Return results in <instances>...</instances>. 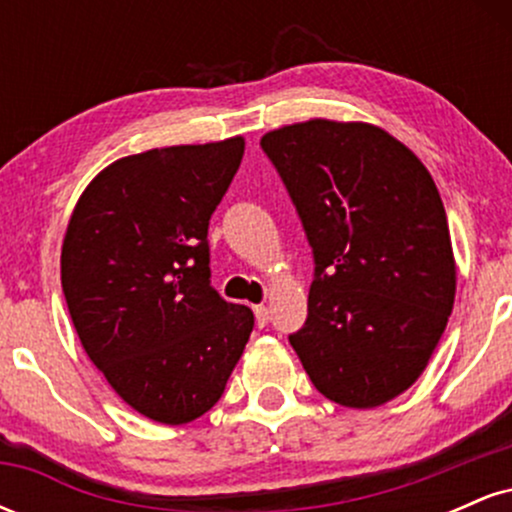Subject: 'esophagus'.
Returning a JSON list of instances; mask_svg holds the SVG:
<instances>
[{
  "instance_id": "34e87169",
  "label": "esophagus",
  "mask_w": 512,
  "mask_h": 512,
  "mask_svg": "<svg viewBox=\"0 0 512 512\" xmlns=\"http://www.w3.org/2000/svg\"><path fill=\"white\" fill-rule=\"evenodd\" d=\"M252 310H255V320H257V325L260 327H264L269 322V310H267V305H252Z\"/></svg>"
}]
</instances>
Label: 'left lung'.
<instances>
[{
  "instance_id": "left-lung-1",
  "label": "left lung",
  "mask_w": 512,
  "mask_h": 512,
  "mask_svg": "<svg viewBox=\"0 0 512 512\" xmlns=\"http://www.w3.org/2000/svg\"><path fill=\"white\" fill-rule=\"evenodd\" d=\"M260 146L313 248L308 317L289 342L317 392L380 407L424 373L455 303L436 182L407 146L363 122H301Z\"/></svg>"
}]
</instances>
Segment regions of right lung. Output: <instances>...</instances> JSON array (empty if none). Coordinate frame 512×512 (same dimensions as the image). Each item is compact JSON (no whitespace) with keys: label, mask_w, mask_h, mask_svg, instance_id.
<instances>
[{"label":"right lung","mask_w":512,"mask_h":512,"mask_svg":"<svg viewBox=\"0 0 512 512\" xmlns=\"http://www.w3.org/2000/svg\"><path fill=\"white\" fill-rule=\"evenodd\" d=\"M243 137L120 158L86 187L62 291L88 358L132 409L187 424L219 402L255 315L211 286L209 219Z\"/></svg>","instance_id":"right-lung-1"}]
</instances>
